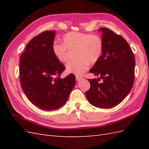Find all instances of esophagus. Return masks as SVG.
<instances>
[{
  "mask_svg": "<svg viewBox=\"0 0 149 149\" xmlns=\"http://www.w3.org/2000/svg\"><path fill=\"white\" fill-rule=\"evenodd\" d=\"M83 79L82 76H78V75H76V81H80L81 79Z\"/></svg>",
  "mask_w": 149,
  "mask_h": 149,
  "instance_id": "esophagus-1",
  "label": "esophagus"
}]
</instances>
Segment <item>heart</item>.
Here are the masks:
<instances>
[{
    "label": "heart",
    "instance_id": "obj_1",
    "mask_svg": "<svg viewBox=\"0 0 149 149\" xmlns=\"http://www.w3.org/2000/svg\"><path fill=\"white\" fill-rule=\"evenodd\" d=\"M61 43L55 42L52 45L53 55L59 62L64 63L68 61V51L75 52L76 60L66 65L68 73L77 75L83 74L88 69L89 63H96L102 53L103 42L97 35L72 31L63 37Z\"/></svg>",
    "mask_w": 149,
    "mask_h": 149
}]
</instances>
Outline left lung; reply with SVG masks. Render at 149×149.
Segmentation results:
<instances>
[{
  "label": "left lung",
  "mask_w": 149,
  "mask_h": 149,
  "mask_svg": "<svg viewBox=\"0 0 149 149\" xmlns=\"http://www.w3.org/2000/svg\"><path fill=\"white\" fill-rule=\"evenodd\" d=\"M100 30L102 32V53L89 72L100 78L88 79L91 87L86 96L94 106L110 108L120 103L131 90L136 61L129 45L122 36L107 28ZM100 79L103 82L99 83Z\"/></svg>",
  "instance_id": "obj_1"
}]
</instances>
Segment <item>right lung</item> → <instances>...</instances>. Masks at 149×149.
<instances>
[{"label":"right lung","instance_id":"add662e5","mask_svg":"<svg viewBox=\"0 0 149 149\" xmlns=\"http://www.w3.org/2000/svg\"><path fill=\"white\" fill-rule=\"evenodd\" d=\"M55 31H45L31 39L20 60L22 88L29 100L40 109L52 111L63 106L73 89L76 78L60 75L65 66L53 55Z\"/></svg>","mask_w":149,"mask_h":149}]
</instances>
